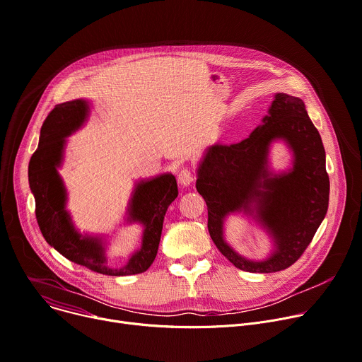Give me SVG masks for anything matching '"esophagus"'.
Listing matches in <instances>:
<instances>
[{
	"mask_svg": "<svg viewBox=\"0 0 362 362\" xmlns=\"http://www.w3.org/2000/svg\"><path fill=\"white\" fill-rule=\"evenodd\" d=\"M194 180V175H192V171L191 168H188V166H185V168H182L178 174V181L181 185H189Z\"/></svg>",
	"mask_w": 362,
	"mask_h": 362,
	"instance_id": "esophagus-1",
	"label": "esophagus"
}]
</instances>
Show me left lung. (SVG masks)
Segmentation results:
<instances>
[{"mask_svg":"<svg viewBox=\"0 0 362 362\" xmlns=\"http://www.w3.org/2000/svg\"><path fill=\"white\" fill-rule=\"evenodd\" d=\"M281 136L295 152L291 173L271 179L264 168L269 144ZM197 191L209 211L207 228L217 246L236 268L249 272H276L291 267L312 242L329 206V175L322 137L304 103L276 94L269 116L239 144H216L199 168ZM257 214L273 232L276 254L264 263L239 257L223 240V218L243 208Z\"/></svg>","mask_w":362,"mask_h":362,"instance_id":"left-lung-1","label":"left lung"}]
</instances>
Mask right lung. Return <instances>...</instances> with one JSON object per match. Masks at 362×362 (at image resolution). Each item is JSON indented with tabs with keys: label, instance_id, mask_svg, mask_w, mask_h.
I'll return each instance as SVG.
<instances>
[{
	"label": "right lung",
	"instance_id": "right-lung-1",
	"mask_svg": "<svg viewBox=\"0 0 362 362\" xmlns=\"http://www.w3.org/2000/svg\"><path fill=\"white\" fill-rule=\"evenodd\" d=\"M88 105L74 100L54 105L40 129L39 146L29 162V184L36 202V218L46 242L66 259L105 275H132L145 272L158 254L163 216L178 196L174 175L165 174L141 182L130 203V217L144 223V242L126 267L110 268L100 239L84 238L74 230L65 210V189L57 166L62 159L65 137L86 120Z\"/></svg>",
	"mask_w": 362,
	"mask_h": 362
}]
</instances>
